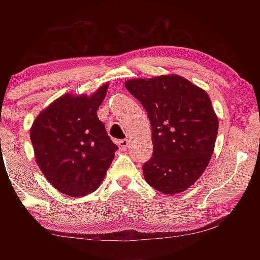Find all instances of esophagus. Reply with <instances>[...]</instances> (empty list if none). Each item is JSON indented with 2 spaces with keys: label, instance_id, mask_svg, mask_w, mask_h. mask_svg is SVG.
Here are the masks:
<instances>
[{
  "label": "esophagus",
  "instance_id": "1",
  "mask_svg": "<svg viewBox=\"0 0 260 260\" xmlns=\"http://www.w3.org/2000/svg\"><path fill=\"white\" fill-rule=\"evenodd\" d=\"M128 143H129V141L128 140H120L119 142H118V146H119V148L121 149L122 151H125L126 149H127V147H128Z\"/></svg>",
  "mask_w": 260,
  "mask_h": 260
}]
</instances>
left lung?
Returning a JSON list of instances; mask_svg holds the SVG:
<instances>
[{
	"mask_svg": "<svg viewBox=\"0 0 260 260\" xmlns=\"http://www.w3.org/2000/svg\"><path fill=\"white\" fill-rule=\"evenodd\" d=\"M125 87L151 124L153 152L143 165L144 179L167 195L186 190L205 171L217 139L209 95L179 76L132 79Z\"/></svg>",
	"mask_w": 260,
	"mask_h": 260,
	"instance_id": "8db88e82",
	"label": "left lung"
}]
</instances>
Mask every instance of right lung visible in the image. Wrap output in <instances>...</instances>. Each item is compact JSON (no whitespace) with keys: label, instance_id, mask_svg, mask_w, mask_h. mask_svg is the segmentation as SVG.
<instances>
[{"label":"right lung","instance_id":"add662e5","mask_svg":"<svg viewBox=\"0 0 260 260\" xmlns=\"http://www.w3.org/2000/svg\"><path fill=\"white\" fill-rule=\"evenodd\" d=\"M104 83L91 96L67 94L43 110L30 128L35 159L48 181L71 197L95 191L118 147L98 117Z\"/></svg>","mask_w":260,"mask_h":260}]
</instances>
